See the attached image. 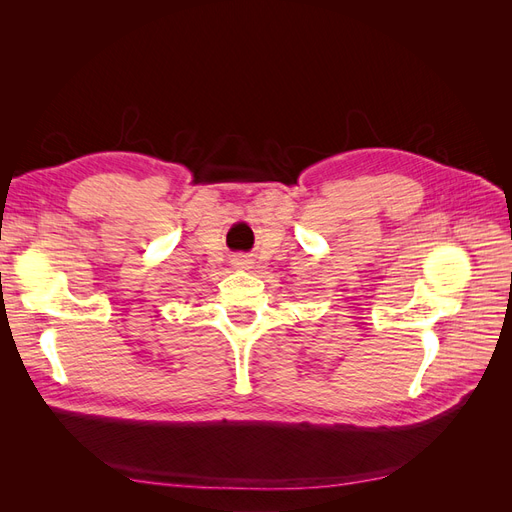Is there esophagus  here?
Returning <instances> with one entry per match:
<instances>
[{
    "label": "esophagus",
    "instance_id": "esophagus-1",
    "mask_svg": "<svg viewBox=\"0 0 512 512\" xmlns=\"http://www.w3.org/2000/svg\"><path fill=\"white\" fill-rule=\"evenodd\" d=\"M250 265H252V260L247 258V256H237V258H235V267L247 269V267H250Z\"/></svg>",
    "mask_w": 512,
    "mask_h": 512
}]
</instances>
